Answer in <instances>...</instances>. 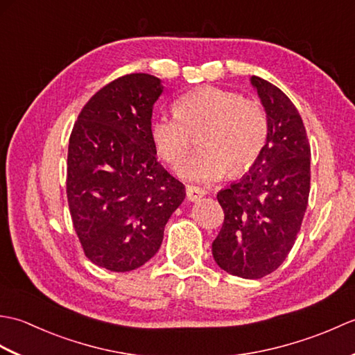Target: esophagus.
<instances>
[{
  "label": "esophagus",
  "instance_id": "obj_1",
  "mask_svg": "<svg viewBox=\"0 0 355 355\" xmlns=\"http://www.w3.org/2000/svg\"><path fill=\"white\" fill-rule=\"evenodd\" d=\"M186 197L189 201H200L202 197H205V191L200 189V187H195V186H187Z\"/></svg>",
  "mask_w": 355,
  "mask_h": 355
}]
</instances>
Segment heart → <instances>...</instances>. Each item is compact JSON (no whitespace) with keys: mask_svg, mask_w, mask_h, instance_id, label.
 Listing matches in <instances>:
<instances>
[{"mask_svg":"<svg viewBox=\"0 0 355 355\" xmlns=\"http://www.w3.org/2000/svg\"><path fill=\"white\" fill-rule=\"evenodd\" d=\"M173 116H157L149 134L158 157L175 166L189 154L192 135L201 153L178 166L186 182L212 184L241 175L258 160L267 141L266 111L258 102L216 87H200L178 97Z\"/></svg>","mask_w":355,"mask_h":355,"instance_id":"b5f03b06","label":"heart"}]
</instances>
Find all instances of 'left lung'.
I'll return each instance as SVG.
<instances>
[{
    "instance_id": "8db88e82",
    "label": "left lung",
    "mask_w": 355,
    "mask_h": 355,
    "mask_svg": "<svg viewBox=\"0 0 355 355\" xmlns=\"http://www.w3.org/2000/svg\"><path fill=\"white\" fill-rule=\"evenodd\" d=\"M250 82L267 114V141L247 175L216 195L224 223L212 254L227 273L259 279L281 266L296 243L310 195L311 149L288 97L266 79Z\"/></svg>"
}]
</instances>
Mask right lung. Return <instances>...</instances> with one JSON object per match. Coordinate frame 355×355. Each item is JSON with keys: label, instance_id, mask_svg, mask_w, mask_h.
<instances>
[{"label": "right lung", "instance_id": "1", "mask_svg": "<svg viewBox=\"0 0 355 355\" xmlns=\"http://www.w3.org/2000/svg\"><path fill=\"white\" fill-rule=\"evenodd\" d=\"M162 80L132 73L99 89L74 123L67 198L85 256L110 271L141 267L186 191L157 162L149 128Z\"/></svg>", "mask_w": 355, "mask_h": 355}]
</instances>
